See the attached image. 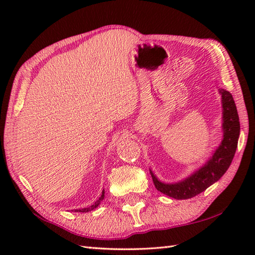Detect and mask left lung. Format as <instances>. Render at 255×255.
<instances>
[{
	"mask_svg": "<svg viewBox=\"0 0 255 255\" xmlns=\"http://www.w3.org/2000/svg\"><path fill=\"white\" fill-rule=\"evenodd\" d=\"M223 101V130L224 139L213 156L191 176L181 182L165 184L160 182L150 171L155 188L175 199H188L204 192L223 176L230 166L238 147L240 134V122L237 107L231 93L219 90Z\"/></svg>",
	"mask_w": 255,
	"mask_h": 255,
	"instance_id": "obj_1",
	"label": "left lung"
}]
</instances>
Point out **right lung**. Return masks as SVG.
I'll use <instances>...</instances> for the list:
<instances>
[{"mask_svg":"<svg viewBox=\"0 0 255 255\" xmlns=\"http://www.w3.org/2000/svg\"><path fill=\"white\" fill-rule=\"evenodd\" d=\"M104 194H105V191H103L102 192V195H101V197L99 198V200H96V202L92 205V206H90V207H88V208H82V209H75V211H79V213H88V211H91V210H93L94 208H96L97 206H99L100 204H101V202L103 199H104Z\"/></svg>","mask_w":255,"mask_h":255,"instance_id":"right-lung-1","label":"right lung"}]
</instances>
